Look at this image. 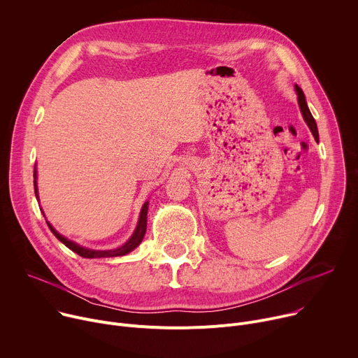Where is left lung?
Segmentation results:
<instances>
[{
	"label": "left lung",
	"mask_w": 358,
	"mask_h": 358,
	"mask_svg": "<svg viewBox=\"0 0 358 358\" xmlns=\"http://www.w3.org/2000/svg\"><path fill=\"white\" fill-rule=\"evenodd\" d=\"M294 89H296V93H297V100H299V106H300L301 115H303V117H304L306 123H308V126L310 127V130H312V133H313L315 138L317 140V138H319L317 126H316V122H315V119H313V116H312V113H310L309 108H308V103H306V99H304L303 90H301V89H300L297 85L294 86Z\"/></svg>",
	"instance_id": "1"
}]
</instances>
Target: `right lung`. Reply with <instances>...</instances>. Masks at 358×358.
<instances>
[{
	"mask_svg": "<svg viewBox=\"0 0 358 358\" xmlns=\"http://www.w3.org/2000/svg\"><path fill=\"white\" fill-rule=\"evenodd\" d=\"M34 188H35V195L38 198V189H36V171L34 170ZM147 210H148V201L144 202V206L141 208V213H140V218H138V224H137V228L134 231V234L131 235V238L120 248H116V249H110V250H94V249H89V248H83L80 245H78L76 242L73 241H69L68 238H65L64 235H61L52 225H50L48 221V227L49 229L52 231V234L65 245L68 246L71 250H73L75 253H78L79 257L82 258H113V257H123V255L131 252L134 248L138 246V243L143 241L144 238V234H145V228H147Z\"/></svg>",
	"mask_w": 358,
	"mask_h": 358,
	"instance_id": "obj_1",
	"label": "right lung"
}]
</instances>
